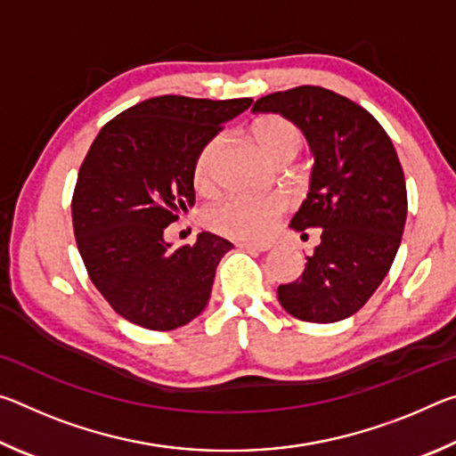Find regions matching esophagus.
<instances>
[{
	"instance_id": "esophagus-1",
	"label": "esophagus",
	"mask_w": 456,
	"mask_h": 456,
	"mask_svg": "<svg viewBox=\"0 0 456 456\" xmlns=\"http://www.w3.org/2000/svg\"><path fill=\"white\" fill-rule=\"evenodd\" d=\"M239 249H245V251H256V253H264L272 249V245L269 243H237Z\"/></svg>"
}]
</instances>
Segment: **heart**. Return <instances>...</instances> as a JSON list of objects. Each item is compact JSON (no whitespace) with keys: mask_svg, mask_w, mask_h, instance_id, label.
<instances>
[{"mask_svg":"<svg viewBox=\"0 0 456 456\" xmlns=\"http://www.w3.org/2000/svg\"><path fill=\"white\" fill-rule=\"evenodd\" d=\"M251 134L259 151L273 163H285V160L289 163L304 142L299 128L291 120L275 117V114L256 120ZM221 144L223 136H213L200 146L197 154L195 165H192V183L200 191L211 187L215 159H217ZM283 211L285 203L280 197L233 195L213 205L205 213V223L207 227L223 237L239 239V241H261V239L272 235Z\"/></svg>","mask_w":456,"mask_h":456,"instance_id":"obj_1","label":"heart"}]
</instances>
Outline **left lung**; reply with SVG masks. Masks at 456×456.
Instances as JSON below:
<instances>
[{
  "instance_id": "1",
  "label": "left lung",
  "mask_w": 456,
  "mask_h": 456,
  "mask_svg": "<svg viewBox=\"0 0 456 456\" xmlns=\"http://www.w3.org/2000/svg\"><path fill=\"white\" fill-rule=\"evenodd\" d=\"M251 110L289 118L314 154L310 192L289 227L322 229V241L302 280L280 285L277 299L304 322L350 318L382 283L403 241L408 203L395 144L368 110L320 86L273 92Z\"/></svg>"
}]
</instances>
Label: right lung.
Segmentation results:
<instances>
[{"instance_id":"1","label":"right lung","mask_w":456,"mask_h":456,"mask_svg":"<svg viewBox=\"0 0 456 456\" xmlns=\"http://www.w3.org/2000/svg\"><path fill=\"white\" fill-rule=\"evenodd\" d=\"M251 102L149 98L92 142L72 199L76 243L96 289L136 326L181 328L209 304L215 272L233 245L203 231L195 245L175 249L165 229L195 205L200 146Z\"/></svg>"}]
</instances>
